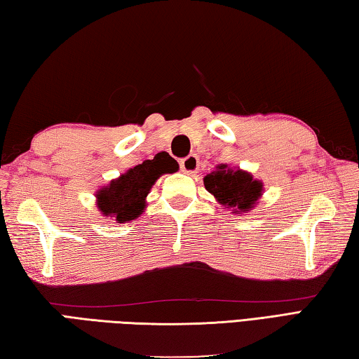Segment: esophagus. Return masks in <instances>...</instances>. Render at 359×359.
<instances>
[{"instance_id": "obj_1", "label": "esophagus", "mask_w": 359, "mask_h": 359, "mask_svg": "<svg viewBox=\"0 0 359 359\" xmlns=\"http://www.w3.org/2000/svg\"><path fill=\"white\" fill-rule=\"evenodd\" d=\"M180 169L184 171L185 174H196L199 171V158L196 155H188L187 158H184L180 161Z\"/></svg>"}]
</instances>
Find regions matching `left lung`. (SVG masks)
Segmentation results:
<instances>
[{"mask_svg":"<svg viewBox=\"0 0 359 359\" xmlns=\"http://www.w3.org/2000/svg\"><path fill=\"white\" fill-rule=\"evenodd\" d=\"M205 190L213 194L218 204L232 213H248L262 198V180L254 179L251 172L229 165H218L215 171L204 177Z\"/></svg>","mask_w":359,"mask_h":359,"instance_id":"left-lung-1","label":"left lung"}]
</instances>
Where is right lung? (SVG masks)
<instances>
[{
  "label": "right lung",
  "instance_id": "right-lung-1",
  "mask_svg": "<svg viewBox=\"0 0 359 359\" xmlns=\"http://www.w3.org/2000/svg\"><path fill=\"white\" fill-rule=\"evenodd\" d=\"M177 161L166 154L155 155L152 160L127 169L117 179L95 193V205L105 218L116 223H128L141 217L147 205V194L163 174L177 171Z\"/></svg>",
  "mask_w": 359,
  "mask_h": 359
}]
</instances>
